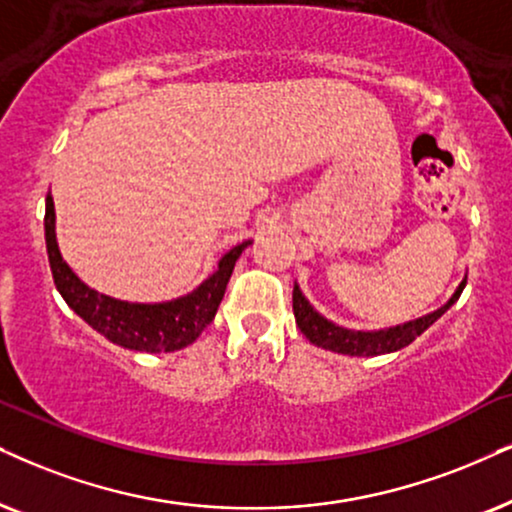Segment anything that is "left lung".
<instances>
[{
  "label": "left lung",
  "mask_w": 512,
  "mask_h": 512,
  "mask_svg": "<svg viewBox=\"0 0 512 512\" xmlns=\"http://www.w3.org/2000/svg\"><path fill=\"white\" fill-rule=\"evenodd\" d=\"M465 283H468V276L463 278V283L458 286L454 297H451L442 309L423 316V319L404 323V326L387 328V331L364 333V331H347V328L335 326V323L323 319L319 312H314V307L304 300V295L300 293V288L297 286L293 288V312H295L297 326H300L304 338L312 342V345L328 349V352L349 354V357H378V354H390V352H397L401 347L411 345L420 333L428 331L432 323H435L439 316H442L446 309L458 300V297H461Z\"/></svg>",
  "instance_id": "8db88e82"
}]
</instances>
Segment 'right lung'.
Returning <instances> with one entry per match:
<instances>
[{
  "instance_id": "right-lung-1",
  "label": "right lung",
  "mask_w": 512,
  "mask_h": 512,
  "mask_svg": "<svg viewBox=\"0 0 512 512\" xmlns=\"http://www.w3.org/2000/svg\"><path fill=\"white\" fill-rule=\"evenodd\" d=\"M44 238H47L51 276H54L58 293L63 295L68 307L115 345L151 354L174 352V349L191 345L210 326L234 264L250 245V241L241 243L226 252L215 274L200 283L193 293L163 304H132L87 288L63 262L54 234V198L51 193L47 196V212H44Z\"/></svg>"
}]
</instances>
